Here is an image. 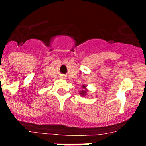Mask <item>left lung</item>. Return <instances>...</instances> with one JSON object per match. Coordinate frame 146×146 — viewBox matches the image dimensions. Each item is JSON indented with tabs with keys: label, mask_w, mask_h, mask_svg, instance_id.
<instances>
[{
	"label": "left lung",
	"mask_w": 146,
	"mask_h": 146,
	"mask_svg": "<svg viewBox=\"0 0 146 146\" xmlns=\"http://www.w3.org/2000/svg\"><path fill=\"white\" fill-rule=\"evenodd\" d=\"M82 87L84 88V90H83L82 91H80V94L82 95V96H86V95H87V86H86V85H84H84L82 86Z\"/></svg>",
	"instance_id": "obj_1"
}]
</instances>
